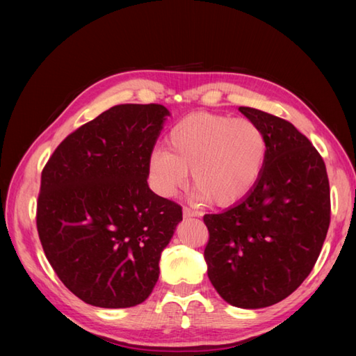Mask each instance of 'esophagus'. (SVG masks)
I'll return each mask as SVG.
<instances>
[{
    "mask_svg": "<svg viewBox=\"0 0 356 356\" xmlns=\"http://www.w3.org/2000/svg\"><path fill=\"white\" fill-rule=\"evenodd\" d=\"M202 212L198 211H193L189 208H184V218H195V217H200Z\"/></svg>",
    "mask_w": 356,
    "mask_h": 356,
    "instance_id": "1",
    "label": "esophagus"
}]
</instances>
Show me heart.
<instances>
[{
  "mask_svg": "<svg viewBox=\"0 0 356 356\" xmlns=\"http://www.w3.org/2000/svg\"><path fill=\"white\" fill-rule=\"evenodd\" d=\"M167 152L154 150L147 162L150 185L161 197H175L191 172L195 194L220 208L238 204L259 184L268 143L247 118L197 112L171 127Z\"/></svg>",
  "mask_w": 356,
  "mask_h": 356,
  "instance_id": "1",
  "label": "heart"
}]
</instances>
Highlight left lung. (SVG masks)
I'll return each mask as SVG.
<instances>
[{"label":"left lung","mask_w":356,"mask_h":356,"mask_svg":"<svg viewBox=\"0 0 356 356\" xmlns=\"http://www.w3.org/2000/svg\"><path fill=\"white\" fill-rule=\"evenodd\" d=\"M258 124L268 158L252 194L221 213L203 217L208 276L236 308L271 307L300 286L316 264L330 221L325 162L291 122L239 107Z\"/></svg>","instance_id":"8db88e82"}]
</instances>
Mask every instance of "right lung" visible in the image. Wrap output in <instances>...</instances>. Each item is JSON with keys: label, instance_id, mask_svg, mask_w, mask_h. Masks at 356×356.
Masks as SVG:
<instances>
[{"label": "right lung", "instance_id": "1", "mask_svg": "<svg viewBox=\"0 0 356 356\" xmlns=\"http://www.w3.org/2000/svg\"><path fill=\"white\" fill-rule=\"evenodd\" d=\"M170 111L120 104L66 136L40 177L36 225L48 262L79 299L130 308L152 294L181 208L148 188Z\"/></svg>", "mask_w": 356, "mask_h": 356}]
</instances>
